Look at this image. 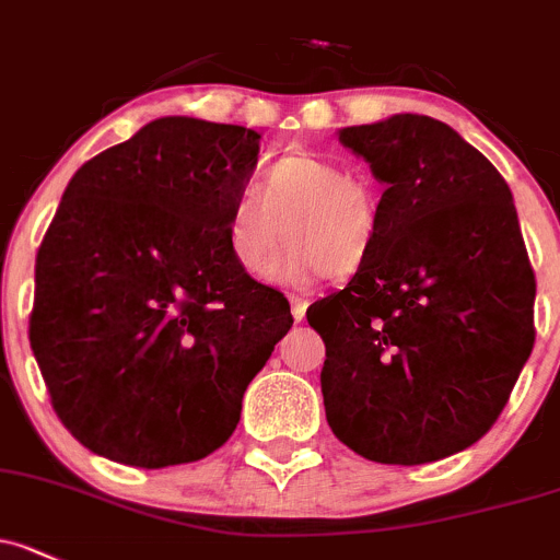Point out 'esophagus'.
Here are the masks:
<instances>
[{
    "instance_id": "1",
    "label": "esophagus",
    "mask_w": 560,
    "mask_h": 560,
    "mask_svg": "<svg viewBox=\"0 0 560 560\" xmlns=\"http://www.w3.org/2000/svg\"><path fill=\"white\" fill-rule=\"evenodd\" d=\"M308 303H311V300L305 298V295H290L292 316H295V322H303L305 319V311H308Z\"/></svg>"
}]
</instances>
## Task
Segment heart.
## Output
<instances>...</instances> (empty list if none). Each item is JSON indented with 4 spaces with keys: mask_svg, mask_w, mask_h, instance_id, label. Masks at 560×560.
<instances>
[{
    "mask_svg": "<svg viewBox=\"0 0 560 560\" xmlns=\"http://www.w3.org/2000/svg\"><path fill=\"white\" fill-rule=\"evenodd\" d=\"M273 279L303 284L314 276L346 279L373 255L381 233V196L370 176L346 172L335 158L298 152L262 174L260 190H244L228 217L233 262L262 279L281 244Z\"/></svg>",
    "mask_w": 560,
    "mask_h": 560,
    "instance_id": "heart-1",
    "label": "heart"
}]
</instances>
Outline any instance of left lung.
<instances>
[{
  "instance_id": "obj_1",
  "label": "left lung",
  "mask_w": 560,
  "mask_h": 560,
  "mask_svg": "<svg viewBox=\"0 0 560 560\" xmlns=\"http://www.w3.org/2000/svg\"><path fill=\"white\" fill-rule=\"evenodd\" d=\"M340 141L386 192L370 260L305 314L327 346L329 429L370 462H438L493 427L534 349L537 281L513 192L434 117L394 115Z\"/></svg>"
}]
</instances>
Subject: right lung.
Returning a JSON list of instances; mask_svg holds the SVG:
<instances>
[{"instance_id":"1","label":"right lung","mask_w":560,"mask_h":560,"mask_svg":"<svg viewBox=\"0 0 560 560\" xmlns=\"http://www.w3.org/2000/svg\"><path fill=\"white\" fill-rule=\"evenodd\" d=\"M260 133L161 117L82 163L34 270L28 340L56 416L131 467L228 443L290 303L233 262L228 217Z\"/></svg>"}]
</instances>
